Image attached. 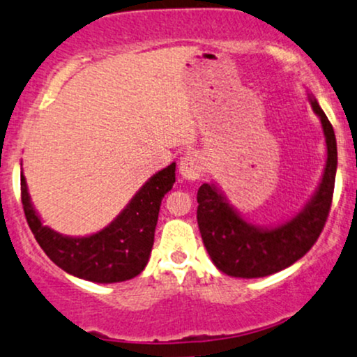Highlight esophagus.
<instances>
[{"instance_id":"34e87169","label":"esophagus","mask_w":357,"mask_h":357,"mask_svg":"<svg viewBox=\"0 0 357 357\" xmlns=\"http://www.w3.org/2000/svg\"><path fill=\"white\" fill-rule=\"evenodd\" d=\"M180 174H182L183 178L190 180V182L200 178V175H202V160H200L199 153L188 152L180 160Z\"/></svg>"}]
</instances>
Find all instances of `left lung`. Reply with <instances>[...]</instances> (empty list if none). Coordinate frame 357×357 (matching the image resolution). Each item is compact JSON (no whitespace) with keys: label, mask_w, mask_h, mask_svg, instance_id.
<instances>
[{"label":"left lung","mask_w":357,"mask_h":357,"mask_svg":"<svg viewBox=\"0 0 357 357\" xmlns=\"http://www.w3.org/2000/svg\"><path fill=\"white\" fill-rule=\"evenodd\" d=\"M312 112L319 116L326 142V165L319 185L299 212L274 225L247 220L215 182L197 192V222L213 266L241 279L266 278L299 261L321 236L333 202L337 170V145L333 125L316 96L307 91Z\"/></svg>","instance_id":"1"}]
</instances>
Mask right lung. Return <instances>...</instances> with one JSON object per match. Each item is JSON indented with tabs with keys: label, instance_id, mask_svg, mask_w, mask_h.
<instances>
[{
	"label": "right lung",
	"instance_id": "right-lung-1",
	"mask_svg": "<svg viewBox=\"0 0 357 357\" xmlns=\"http://www.w3.org/2000/svg\"><path fill=\"white\" fill-rule=\"evenodd\" d=\"M175 182V162L138 188L107 227L90 236H65L43 224L21 169V202L33 236L45 254L75 278L96 284L133 279L145 269L153 247L162 199Z\"/></svg>",
	"mask_w": 357,
	"mask_h": 357
}]
</instances>
